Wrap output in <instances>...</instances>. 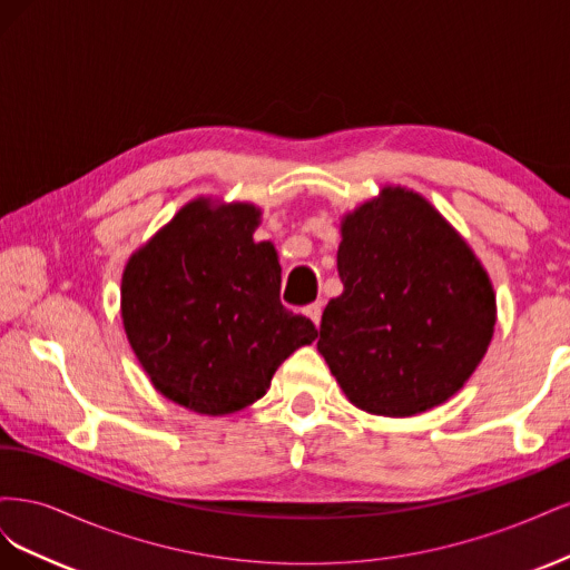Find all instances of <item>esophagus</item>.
Returning a JSON list of instances; mask_svg holds the SVG:
<instances>
[{
    "label": "esophagus",
    "mask_w": 570,
    "mask_h": 570,
    "mask_svg": "<svg viewBox=\"0 0 570 570\" xmlns=\"http://www.w3.org/2000/svg\"><path fill=\"white\" fill-rule=\"evenodd\" d=\"M304 314L312 318L316 325H321V314H323V304L321 302H314V304H308L306 308H304Z\"/></svg>",
    "instance_id": "obj_1"
}]
</instances>
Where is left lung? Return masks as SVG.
Returning <instances> with one entry per match:
<instances>
[{
  "label": "left lung",
  "mask_w": 570,
  "mask_h": 570,
  "mask_svg": "<svg viewBox=\"0 0 570 570\" xmlns=\"http://www.w3.org/2000/svg\"><path fill=\"white\" fill-rule=\"evenodd\" d=\"M344 285L321 318L318 352L350 402L413 416L456 394L492 340V283L421 195L385 187L342 223Z\"/></svg>",
  "instance_id": "obj_1"
}]
</instances>
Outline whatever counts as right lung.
<instances>
[{
	"label": "right lung",
	"instance_id": "right-lung-1",
	"mask_svg": "<svg viewBox=\"0 0 570 570\" xmlns=\"http://www.w3.org/2000/svg\"><path fill=\"white\" fill-rule=\"evenodd\" d=\"M258 209L197 199L130 256L120 316L149 381L176 404L223 416L262 400L283 361L318 337L281 302V264L254 243Z\"/></svg>",
	"mask_w": 570,
	"mask_h": 570
}]
</instances>
